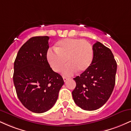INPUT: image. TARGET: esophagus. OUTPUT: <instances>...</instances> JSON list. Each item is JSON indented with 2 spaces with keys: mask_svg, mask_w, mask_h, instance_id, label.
Returning a JSON list of instances; mask_svg holds the SVG:
<instances>
[{
  "mask_svg": "<svg viewBox=\"0 0 131 131\" xmlns=\"http://www.w3.org/2000/svg\"><path fill=\"white\" fill-rule=\"evenodd\" d=\"M63 81H64V82H66L68 79H69V78H67V77H63Z\"/></svg>",
  "mask_w": 131,
  "mask_h": 131,
  "instance_id": "1",
  "label": "esophagus"
}]
</instances>
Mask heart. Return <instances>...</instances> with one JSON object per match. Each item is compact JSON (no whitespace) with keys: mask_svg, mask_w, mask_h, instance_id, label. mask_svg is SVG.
Masks as SVG:
<instances>
[{"mask_svg":"<svg viewBox=\"0 0 131 131\" xmlns=\"http://www.w3.org/2000/svg\"><path fill=\"white\" fill-rule=\"evenodd\" d=\"M47 58L51 68L55 72L62 70L64 76H71L78 70L84 72L92 63L94 50L88 41L81 39H64L59 40L55 49H49Z\"/></svg>","mask_w":131,"mask_h":131,"instance_id":"obj_1","label":"heart"}]
</instances>
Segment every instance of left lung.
I'll list each match as a JSON object with an SVG mask.
<instances>
[{"label": "left lung", "mask_w": 131, "mask_h": 131, "mask_svg": "<svg viewBox=\"0 0 131 131\" xmlns=\"http://www.w3.org/2000/svg\"><path fill=\"white\" fill-rule=\"evenodd\" d=\"M93 50L91 65L74 78L76 86L72 92L75 103L87 111L100 108L107 102L115 87L117 70L116 61L110 49L97 42Z\"/></svg>", "instance_id": "obj_1"}]
</instances>
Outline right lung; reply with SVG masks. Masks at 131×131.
I'll list each match as a JSON object with an SVG mask.
<instances>
[{
    "label": "right lung",
    "mask_w": 131,
    "mask_h": 131,
    "mask_svg": "<svg viewBox=\"0 0 131 131\" xmlns=\"http://www.w3.org/2000/svg\"><path fill=\"white\" fill-rule=\"evenodd\" d=\"M49 36L30 38L19 49L14 62L13 82L19 101L27 109L42 113L53 107L63 79L47 59Z\"/></svg>",
    "instance_id": "add662e5"
}]
</instances>
